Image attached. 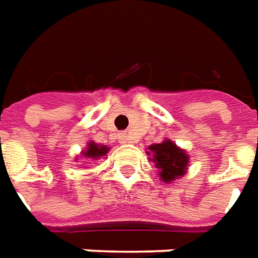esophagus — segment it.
Returning <instances> with one entry per match:
<instances>
[{"instance_id": "obj_1", "label": "esophagus", "mask_w": 258, "mask_h": 258, "mask_svg": "<svg viewBox=\"0 0 258 258\" xmlns=\"http://www.w3.org/2000/svg\"><path fill=\"white\" fill-rule=\"evenodd\" d=\"M121 141H122V143H133V138H131V136H127V134H122V136H121Z\"/></svg>"}]
</instances>
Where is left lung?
<instances>
[{
	"label": "left lung",
	"instance_id": "obj_1",
	"mask_svg": "<svg viewBox=\"0 0 258 258\" xmlns=\"http://www.w3.org/2000/svg\"><path fill=\"white\" fill-rule=\"evenodd\" d=\"M150 151L154 154L152 161L159 169L161 179L171 182L182 176L189 164V157L183 150L178 148L172 141L166 140L161 144H154L150 147ZM150 154V152H148Z\"/></svg>",
	"mask_w": 258,
	"mask_h": 258
}]
</instances>
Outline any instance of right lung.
Returning <instances> with one entry per match:
<instances>
[{"instance_id":"add662e5","label":"right lung","mask_w":258,"mask_h":258,"mask_svg":"<svg viewBox=\"0 0 258 258\" xmlns=\"http://www.w3.org/2000/svg\"><path fill=\"white\" fill-rule=\"evenodd\" d=\"M108 151V148L104 147V145H97L94 143L87 144V151L83 152V157H87V158H100V157H104Z\"/></svg>"}]
</instances>
